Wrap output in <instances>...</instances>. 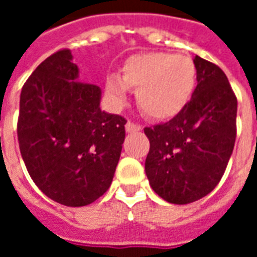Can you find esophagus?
Listing matches in <instances>:
<instances>
[{
    "label": "esophagus",
    "mask_w": 257,
    "mask_h": 257,
    "mask_svg": "<svg viewBox=\"0 0 257 257\" xmlns=\"http://www.w3.org/2000/svg\"><path fill=\"white\" fill-rule=\"evenodd\" d=\"M125 129H126V132H139L142 126H140L139 123L132 122V121H128L126 125H125Z\"/></svg>",
    "instance_id": "1"
}]
</instances>
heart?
Listing matches in <instances>:
<instances>
[{"mask_svg": "<svg viewBox=\"0 0 257 257\" xmlns=\"http://www.w3.org/2000/svg\"><path fill=\"white\" fill-rule=\"evenodd\" d=\"M107 92L118 101L126 95V86L136 90L142 111L156 119L175 117L187 106L197 86V66L183 55L149 52L129 58L122 78L110 75Z\"/></svg>", "mask_w": 257, "mask_h": 257, "instance_id": "b5f03b06", "label": "heart"}]
</instances>
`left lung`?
Instances as JSON below:
<instances>
[{"label":"left lung","instance_id":"obj_1","mask_svg":"<svg viewBox=\"0 0 257 257\" xmlns=\"http://www.w3.org/2000/svg\"><path fill=\"white\" fill-rule=\"evenodd\" d=\"M197 88L182 111L146 126V175L171 204H190L220 182L237 136V96L219 66L195 56Z\"/></svg>","mask_w":257,"mask_h":257}]
</instances>
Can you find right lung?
<instances>
[{
  "label": "right lung",
  "instance_id": "1",
  "mask_svg": "<svg viewBox=\"0 0 257 257\" xmlns=\"http://www.w3.org/2000/svg\"><path fill=\"white\" fill-rule=\"evenodd\" d=\"M70 49L33 71L20 93L18 140L37 187L66 206L106 193L125 140L126 119L101 111L100 88L78 81Z\"/></svg>",
  "mask_w": 257,
  "mask_h": 257
}]
</instances>
